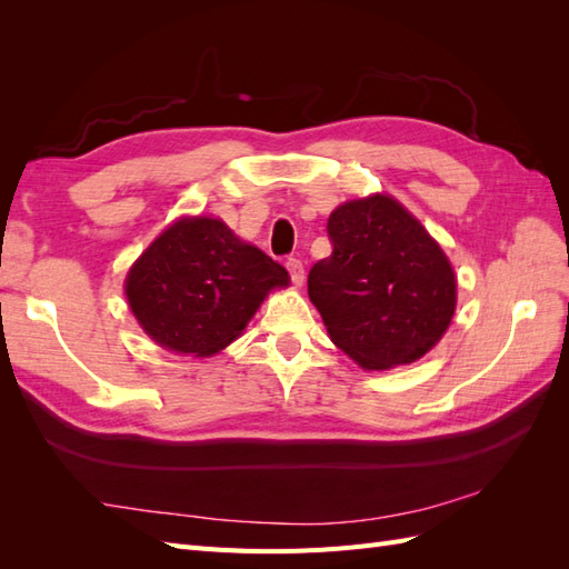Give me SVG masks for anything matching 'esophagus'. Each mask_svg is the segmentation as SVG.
I'll return each instance as SVG.
<instances>
[{"mask_svg":"<svg viewBox=\"0 0 569 569\" xmlns=\"http://www.w3.org/2000/svg\"><path fill=\"white\" fill-rule=\"evenodd\" d=\"M287 270H289V278L291 282H295L297 287L303 284V263L299 261V258H287Z\"/></svg>","mask_w":569,"mask_h":569,"instance_id":"esophagus-1","label":"esophagus"}]
</instances>
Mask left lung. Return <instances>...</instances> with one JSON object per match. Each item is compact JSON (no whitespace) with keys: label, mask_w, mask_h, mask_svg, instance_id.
Wrapping results in <instances>:
<instances>
[{"label":"left lung","mask_w":569,"mask_h":569,"mask_svg":"<svg viewBox=\"0 0 569 569\" xmlns=\"http://www.w3.org/2000/svg\"><path fill=\"white\" fill-rule=\"evenodd\" d=\"M327 234L332 253L308 272V297L330 339L366 370L422 358L456 311V274L441 247L387 194L341 203Z\"/></svg>","instance_id":"left-lung-1"}]
</instances>
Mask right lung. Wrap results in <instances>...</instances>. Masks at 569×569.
Wrapping results in <instances>:
<instances>
[{"label":"right lung","mask_w":569,"mask_h":569,"mask_svg":"<svg viewBox=\"0 0 569 569\" xmlns=\"http://www.w3.org/2000/svg\"><path fill=\"white\" fill-rule=\"evenodd\" d=\"M287 270L218 218H180L137 258L126 297L142 330L176 353L213 356L234 341Z\"/></svg>","instance_id":"add662e5"}]
</instances>
